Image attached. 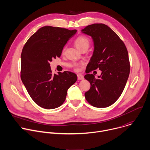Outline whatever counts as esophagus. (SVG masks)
I'll return each mask as SVG.
<instances>
[{
  "label": "esophagus",
  "instance_id": "obj_1",
  "mask_svg": "<svg viewBox=\"0 0 150 150\" xmlns=\"http://www.w3.org/2000/svg\"><path fill=\"white\" fill-rule=\"evenodd\" d=\"M77 77H78V80H81V79H83L84 78L83 76L82 75H81V74H78Z\"/></svg>",
  "mask_w": 150,
  "mask_h": 150
}]
</instances>
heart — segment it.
<instances>
[{
  "mask_svg": "<svg viewBox=\"0 0 150 150\" xmlns=\"http://www.w3.org/2000/svg\"><path fill=\"white\" fill-rule=\"evenodd\" d=\"M74 43L78 49L81 50V51H82L83 49H88L90 45V41L89 38L87 36L84 35H79L75 39ZM65 51V47L63 48L62 52H64ZM81 65H82L81 64H75L73 67V69L75 71H78Z\"/></svg>",
  "mask_w": 150,
  "mask_h": 150,
  "instance_id": "heart-1",
  "label": "heart"
}]
</instances>
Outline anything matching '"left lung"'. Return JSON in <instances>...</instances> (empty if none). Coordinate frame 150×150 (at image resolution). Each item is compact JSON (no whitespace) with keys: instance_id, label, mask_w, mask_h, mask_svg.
<instances>
[{"instance_id":"8db88e82","label":"left lung","mask_w":150,"mask_h":150,"mask_svg":"<svg viewBox=\"0 0 150 150\" xmlns=\"http://www.w3.org/2000/svg\"><path fill=\"white\" fill-rule=\"evenodd\" d=\"M82 32L91 36L94 42L93 54L85 75L91 84L85 93V98L95 107H108L121 96L129 75L127 49L117 34L105 24L90 25ZM98 68L102 73L95 79L88 73Z\"/></svg>"}]
</instances>
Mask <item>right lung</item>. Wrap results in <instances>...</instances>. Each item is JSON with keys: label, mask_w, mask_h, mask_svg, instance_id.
Returning a JSON list of instances; mask_svg holds the SVG:
<instances>
[{"label": "right lung", "mask_w": 150, "mask_h": 150, "mask_svg": "<svg viewBox=\"0 0 150 150\" xmlns=\"http://www.w3.org/2000/svg\"><path fill=\"white\" fill-rule=\"evenodd\" d=\"M76 30L43 26L32 35L21 54V78L33 101L47 110L65 101L67 91L77 80L75 74L64 71L52 74L50 62L59 58L64 46Z\"/></svg>", "instance_id": "1"}]
</instances>
